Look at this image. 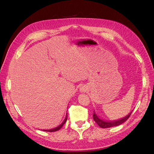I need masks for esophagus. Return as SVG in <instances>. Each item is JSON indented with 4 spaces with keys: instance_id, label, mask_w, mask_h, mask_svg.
Instances as JSON below:
<instances>
[{
    "instance_id": "1",
    "label": "esophagus",
    "mask_w": 154,
    "mask_h": 154,
    "mask_svg": "<svg viewBox=\"0 0 154 154\" xmlns=\"http://www.w3.org/2000/svg\"><path fill=\"white\" fill-rule=\"evenodd\" d=\"M87 89V88H85L84 87H81V88H80V92H85Z\"/></svg>"
}]
</instances>
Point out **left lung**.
<instances>
[{
    "mask_svg": "<svg viewBox=\"0 0 154 154\" xmlns=\"http://www.w3.org/2000/svg\"><path fill=\"white\" fill-rule=\"evenodd\" d=\"M94 114H93V119L94 120L95 122L99 125V126L101 128H110V127H116V126H118L120 125L121 124H122L123 123H124L125 121L129 118L130 116L131 115L132 111L129 113V114L124 117V118L116 120H102L100 118H99V117L97 115L96 113L95 112V111H94Z\"/></svg>",
    "mask_w": 154,
    "mask_h": 154,
    "instance_id": "8db88e82",
    "label": "left lung"
}]
</instances>
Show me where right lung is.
I'll use <instances>...</instances> for the list:
<instances>
[{
    "instance_id": "obj_1",
    "label": "right lung",
    "mask_w": 154,
    "mask_h": 154,
    "mask_svg": "<svg viewBox=\"0 0 154 154\" xmlns=\"http://www.w3.org/2000/svg\"><path fill=\"white\" fill-rule=\"evenodd\" d=\"M67 113H66V118H65V119L63 120V121L62 122V123L59 125L58 127H57L55 128H51V129H48V130H43L44 131H45V132H55V131H59V129H60L62 126L63 125V124L66 122L67 121Z\"/></svg>"
}]
</instances>
